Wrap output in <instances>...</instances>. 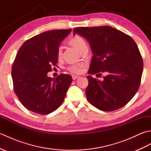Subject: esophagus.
Listing matches in <instances>:
<instances>
[{
  "label": "esophagus",
  "mask_w": 151,
  "mask_h": 151,
  "mask_svg": "<svg viewBox=\"0 0 151 151\" xmlns=\"http://www.w3.org/2000/svg\"><path fill=\"white\" fill-rule=\"evenodd\" d=\"M72 78H73V80H76V79H78V78H80V76H76V75H73L72 76Z\"/></svg>",
  "instance_id": "34e87169"
}]
</instances>
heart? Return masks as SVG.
<instances>
[{
  "label": "heart",
  "instance_id": "obj_1",
  "mask_svg": "<svg viewBox=\"0 0 151 151\" xmlns=\"http://www.w3.org/2000/svg\"><path fill=\"white\" fill-rule=\"evenodd\" d=\"M68 43L73 47L75 49L77 50L79 52H82L84 49H87V43H86V41L83 39L82 37L78 35H76V36H74L72 37H70ZM62 56V47H59L57 49V56L58 58H60ZM81 68L82 65H71L68 67V70H70L71 73H79L81 72Z\"/></svg>",
  "mask_w": 151,
  "mask_h": 151
}]
</instances>
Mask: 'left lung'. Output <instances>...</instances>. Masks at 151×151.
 <instances>
[{
    "mask_svg": "<svg viewBox=\"0 0 151 151\" xmlns=\"http://www.w3.org/2000/svg\"><path fill=\"white\" fill-rule=\"evenodd\" d=\"M76 34L86 38L93 54L88 74H107L102 81L87 76L88 101L102 111L123 107L136 93L142 79L143 60L136 42L129 35L108 26L75 28Z\"/></svg>",
    "mask_w": 151,
    "mask_h": 151,
    "instance_id": "8db88e82",
    "label": "left lung"
}]
</instances>
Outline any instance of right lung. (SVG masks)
<instances>
[{
	"label": "right lung",
	"mask_w": 151,
	"mask_h": 151,
	"mask_svg": "<svg viewBox=\"0 0 151 151\" xmlns=\"http://www.w3.org/2000/svg\"><path fill=\"white\" fill-rule=\"evenodd\" d=\"M71 30L45 32L27 40L19 49L12 77L15 93L28 110L47 115L62 104L73 81L71 76L63 73L52 78L47 73L56 65L58 48Z\"/></svg>",
	"instance_id": "1"
}]
</instances>
